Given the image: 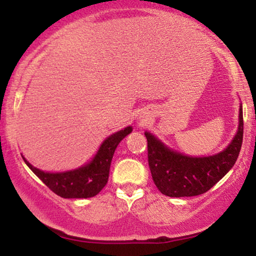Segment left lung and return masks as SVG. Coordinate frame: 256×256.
<instances>
[{
    "label": "left lung",
    "instance_id": "1",
    "mask_svg": "<svg viewBox=\"0 0 256 256\" xmlns=\"http://www.w3.org/2000/svg\"><path fill=\"white\" fill-rule=\"evenodd\" d=\"M148 163L154 183L169 197H194L208 191L230 170L239 156L244 138L242 106L239 112V128L230 144L222 152L208 157H190L166 148L150 132Z\"/></svg>",
    "mask_w": 256,
    "mask_h": 256
}]
</instances>
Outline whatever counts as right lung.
I'll list each match as a JSON object with an SVG mask.
<instances>
[{
    "label": "right lung",
    "mask_w": 256,
    "mask_h": 256,
    "mask_svg": "<svg viewBox=\"0 0 256 256\" xmlns=\"http://www.w3.org/2000/svg\"><path fill=\"white\" fill-rule=\"evenodd\" d=\"M132 130V127H127L107 138L92 162L76 170L59 174L44 172L34 168L24 157L23 160L32 172L56 194L62 198L94 197L107 184L110 162L118 144Z\"/></svg>",
    "instance_id": "right-lung-1"
}]
</instances>
